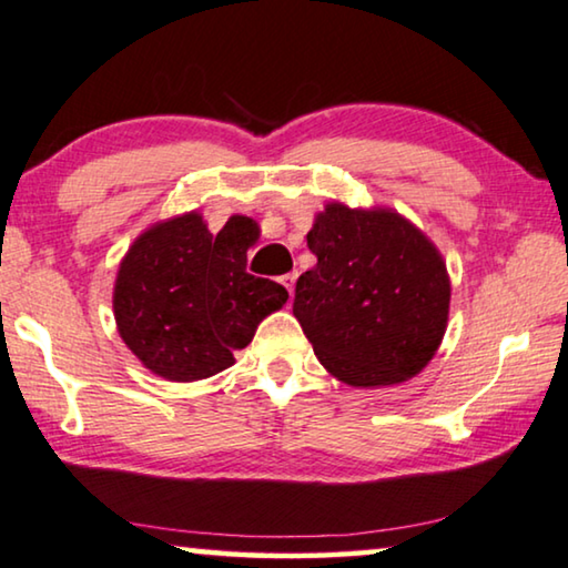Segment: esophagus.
Here are the masks:
<instances>
[{
	"label": "esophagus",
	"instance_id": "34e87169",
	"mask_svg": "<svg viewBox=\"0 0 568 568\" xmlns=\"http://www.w3.org/2000/svg\"><path fill=\"white\" fill-rule=\"evenodd\" d=\"M282 284L286 286V292H290V294H294V284H297V274H294V271H292V274H286V276H282Z\"/></svg>",
	"mask_w": 568,
	"mask_h": 568
}]
</instances>
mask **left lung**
I'll return each mask as SVG.
<instances>
[{
	"label": "left lung",
	"instance_id": "obj_1",
	"mask_svg": "<svg viewBox=\"0 0 568 568\" xmlns=\"http://www.w3.org/2000/svg\"><path fill=\"white\" fill-rule=\"evenodd\" d=\"M317 264L297 278L294 317L335 379L392 386L430 364L448 327L440 251L392 207L327 202L307 233Z\"/></svg>",
	"mask_w": 568,
	"mask_h": 568
}]
</instances>
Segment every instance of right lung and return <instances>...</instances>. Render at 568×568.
I'll use <instances>...</instances> for the list:
<instances>
[{
    "label": "right lung",
    "instance_id": "add662e5",
    "mask_svg": "<svg viewBox=\"0 0 568 568\" xmlns=\"http://www.w3.org/2000/svg\"><path fill=\"white\" fill-rule=\"evenodd\" d=\"M256 223L233 215L212 235L200 212L159 220L120 261L112 310L120 338L169 382H200L235 364L233 353L290 294L245 271Z\"/></svg>",
    "mask_w": 568,
    "mask_h": 568
}]
</instances>
